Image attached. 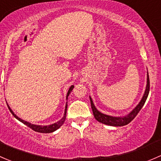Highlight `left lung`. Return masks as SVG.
Returning a JSON list of instances; mask_svg holds the SVG:
<instances>
[{
    "label": "left lung",
    "instance_id": "1",
    "mask_svg": "<svg viewBox=\"0 0 161 161\" xmlns=\"http://www.w3.org/2000/svg\"><path fill=\"white\" fill-rule=\"evenodd\" d=\"M147 86H146L145 92H144L143 96H142V99L140 100V102H139L138 105L136 106L128 115H125V116H112V115H106V114H104L102 113V112H99V111L96 108L95 106H94L92 97L89 96V97H90L92 112L96 120H97V122H101V123L110 125V126H123V125H127V124L130 123L131 121L136 116V115L139 113V112L141 110L142 106L144 105L146 101H147V97H148L149 92H150V79H149L148 71H147Z\"/></svg>",
    "mask_w": 161,
    "mask_h": 161
}]
</instances>
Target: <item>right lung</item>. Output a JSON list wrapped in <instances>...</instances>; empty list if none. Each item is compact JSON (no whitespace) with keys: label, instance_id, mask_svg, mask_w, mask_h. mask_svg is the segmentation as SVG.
<instances>
[{"label":"right lung","instance_id":"1","mask_svg":"<svg viewBox=\"0 0 161 161\" xmlns=\"http://www.w3.org/2000/svg\"><path fill=\"white\" fill-rule=\"evenodd\" d=\"M74 85H71L70 87H69L68 92H67V97H66V99H67V100L68 99V96L69 95V94H70V92H72V90L74 89ZM8 109L10 110V112H11V113L14 115V117L15 118V119H17L18 120L20 121L21 122H22L23 124H25V125H26L27 126H29V128L31 129V130H33L34 131H36V132H42V133H49V132H54V131H56V130H58V129H59V127H60L61 125L64 123V122H65L66 115H67V102L66 103L65 110H64V116H63L62 119H61L59 121H58V122H55V123L51 124V125H35V124H31V123H30V122H27V121L23 120V119H20L19 116H17V115L14 113V112L11 110V108H10V106L8 105Z\"/></svg>","mask_w":161,"mask_h":161}]
</instances>
